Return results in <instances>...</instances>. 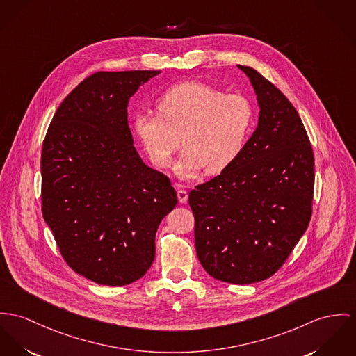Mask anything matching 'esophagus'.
I'll use <instances>...</instances> for the list:
<instances>
[{
    "label": "esophagus",
    "mask_w": 356,
    "mask_h": 356,
    "mask_svg": "<svg viewBox=\"0 0 356 356\" xmlns=\"http://www.w3.org/2000/svg\"><path fill=\"white\" fill-rule=\"evenodd\" d=\"M177 197H179L180 203H186L188 199V192L183 188H177Z\"/></svg>",
    "instance_id": "1"
}]
</instances>
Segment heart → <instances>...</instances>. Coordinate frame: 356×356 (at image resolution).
<instances>
[{
	"label": "heart",
	"instance_id": "b5f03b06",
	"mask_svg": "<svg viewBox=\"0 0 356 356\" xmlns=\"http://www.w3.org/2000/svg\"><path fill=\"white\" fill-rule=\"evenodd\" d=\"M159 115L137 113L133 133L157 168H168L183 146L176 172L188 179L204 168L216 175L233 164L250 137L253 110L244 96L204 82L177 83L157 99Z\"/></svg>",
	"mask_w": 356,
	"mask_h": 356
}]
</instances>
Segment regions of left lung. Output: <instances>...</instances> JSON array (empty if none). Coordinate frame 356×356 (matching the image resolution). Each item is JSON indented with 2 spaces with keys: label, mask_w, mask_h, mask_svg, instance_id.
I'll return each instance as SVG.
<instances>
[{
  "label": "left lung",
  "mask_w": 356,
  "mask_h": 356,
  "mask_svg": "<svg viewBox=\"0 0 356 356\" xmlns=\"http://www.w3.org/2000/svg\"><path fill=\"white\" fill-rule=\"evenodd\" d=\"M259 123L240 157L190 192L196 254L213 277L249 284L283 266L312 217L314 156L289 99L257 70Z\"/></svg>",
  "instance_id": "8db88e82"
}]
</instances>
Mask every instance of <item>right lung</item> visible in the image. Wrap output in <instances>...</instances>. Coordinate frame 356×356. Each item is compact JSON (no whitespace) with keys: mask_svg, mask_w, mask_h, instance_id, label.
Masks as SVG:
<instances>
[{"mask_svg":"<svg viewBox=\"0 0 356 356\" xmlns=\"http://www.w3.org/2000/svg\"><path fill=\"white\" fill-rule=\"evenodd\" d=\"M159 70L97 72L60 103L42 147V213L67 266L103 286L142 277L156 232L177 204L170 180L142 161L127 106Z\"/></svg>","mask_w":356,"mask_h":356,"instance_id":"add662e5","label":"right lung"}]
</instances>
